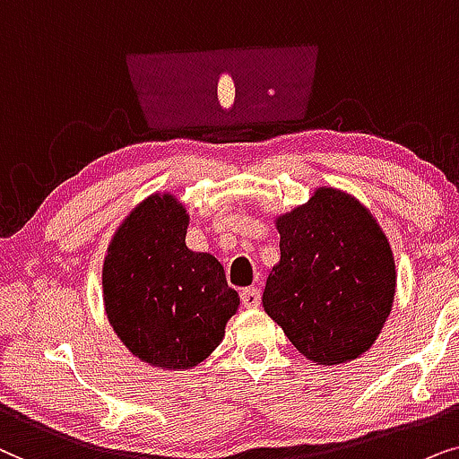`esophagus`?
I'll use <instances>...</instances> for the list:
<instances>
[{"label": "esophagus", "mask_w": 459, "mask_h": 459, "mask_svg": "<svg viewBox=\"0 0 459 459\" xmlns=\"http://www.w3.org/2000/svg\"><path fill=\"white\" fill-rule=\"evenodd\" d=\"M260 290L258 287H247V290L241 291V302L246 308H258L260 307Z\"/></svg>", "instance_id": "34e87169"}]
</instances>
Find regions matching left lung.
Wrapping results in <instances>:
<instances>
[{
    "instance_id": "obj_1",
    "label": "left lung",
    "mask_w": 459,
    "mask_h": 459,
    "mask_svg": "<svg viewBox=\"0 0 459 459\" xmlns=\"http://www.w3.org/2000/svg\"><path fill=\"white\" fill-rule=\"evenodd\" d=\"M281 260L262 307L316 365L361 357L380 335L396 290L394 255L371 212L352 195L316 188L274 220Z\"/></svg>"
}]
</instances>
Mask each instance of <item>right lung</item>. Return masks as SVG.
Here are the masks:
<instances>
[{"mask_svg": "<svg viewBox=\"0 0 459 459\" xmlns=\"http://www.w3.org/2000/svg\"><path fill=\"white\" fill-rule=\"evenodd\" d=\"M188 213L174 195H151L108 243L102 296L127 351L161 369H191L216 351L239 296L212 254L186 247Z\"/></svg>", "mask_w": 459, "mask_h": 459, "instance_id": "1", "label": "right lung"}]
</instances>
